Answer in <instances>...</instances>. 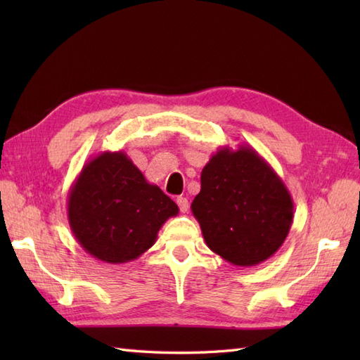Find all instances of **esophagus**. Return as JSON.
I'll list each match as a JSON object with an SVG mask.
<instances>
[{
    "mask_svg": "<svg viewBox=\"0 0 360 360\" xmlns=\"http://www.w3.org/2000/svg\"><path fill=\"white\" fill-rule=\"evenodd\" d=\"M176 202H178V205H179V210H181L182 213H186V212L188 210V207H190V204H188V200H187V198H182V196H179L178 200H176Z\"/></svg>",
    "mask_w": 360,
    "mask_h": 360,
    "instance_id": "obj_1",
    "label": "esophagus"
}]
</instances>
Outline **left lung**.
Here are the masks:
<instances>
[{"label":"left lung","mask_w":360,"mask_h":360,"mask_svg":"<svg viewBox=\"0 0 360 360\" xmlns=\"http://www.w3.org/2000/svg\"><path fill=\"white\" fill-rule=\"evenodd\" d=\"M209 249L240 267L266 262L285 243L294 202L274 168L250 148H219L201 172L192 202Z\"/></svg>","instance_id":"obj_1"}]
</instances>
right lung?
<instances>
[{"label":"right lung","instance_id":"1","mask_svg":"<svg viewBox=\"0 0 360 360\" xmlns=\"http://www.w3.org/2000/svg\"><path fill=\"white\" fill-rule=\"evenodd\" d=\"M178 212L124 151H103L88 160L68 195L75 240L89 255L111 264L139 258Z\"/></svg>","mask_w":360,"mask_h":360}]
</instances>
